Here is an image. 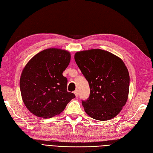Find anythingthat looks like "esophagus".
Listing matches in <instances>:
<instances>
[{
    "label": "esophagus",
    "mask_w": 153,
    "mask_h": 153,
    "mask_svg": "<svg viewBox=\"0 0 153 153\" xmlns=\"http://www.w3.org/2000/svg\"><path fill=\"white\" fill-rule=\"evenodd\" d=\"M74 94H75L76 97H78V90L75 91H74Z\"/></svg>",
    "instance_id": "1"
}]
</instances>
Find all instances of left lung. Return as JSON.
<instances>
[{"label": "left lung", "instance_id": "1", "mask_svg": "<svg viewBox=\"0 0 153 153\" xmlns=\"http://www.w3.org/2000/svg\"><path fill=\"white\" fill-rule=\"evenodd\" d=\"M75 60L90 87V96L82 105L95 120L115 117L127 102L130 76L127 67L118 57L101 49L78 52Z\"/></svg>", "mask_w": 153, "mask_h": 153}]
</instances>
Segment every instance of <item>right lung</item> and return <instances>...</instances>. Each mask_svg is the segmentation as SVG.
<instances>
[{
    "label": "right lung",
    "instance_id": "obj_1",
    "mask_svg": "<svg viewBox=\"0 0 153 153\" xmlns=\"http://www.w3.org/2000/svg\"><path fill=\"white\" fill-rule=\"evenodd\" d=\"M69 52L48 49L36 54L26 64L19 86L23 102L36 117L48 118L60 114L75 95L67 91V78L62 72L68 67Z\"/></svg>",
    "mask_w": 153,
    "mask_h": 153
}]
</instances>
